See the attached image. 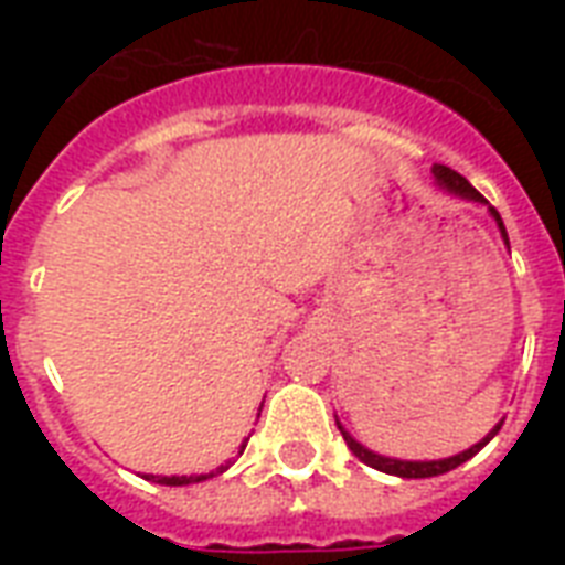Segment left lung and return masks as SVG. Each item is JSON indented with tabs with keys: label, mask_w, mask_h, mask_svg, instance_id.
Segmentation results:
<instances>
[{
	"label": "left lung",
	"mask_w": 565,
	"mask_h": 565,
	"mask_svg": "<svg viewBox=\"0 0 565 565\" xmlns=\"http://www.w3.org/2000/svg\"><path fill=\"white\" fill-rule=\"evenodd\" d=\"M430 175H434V181H437L439 190H446L448 195H457V199H463V202H475V204H487V211H490V216L495 220V225H499L501 231V239H504V246L510 248V239H508V228H504V222H501L499 211L492 207L487 199H483L478 190L469 184V181L460 175V172L448 170V167H443V163H434L430 167ZM504 422V419H501ZM501 422L495 425V428L487 434V437L481 439V443H475V446H469L466 451H460V455H451V457H443V460H398V457H386V455H377V451H372V448H366L363 443H358V439L349 434V430L337 422V428H340V434H343L345 446L352 448V455L358 457V460H363L366 466H372V469H377V472H386V475H395V478H434V475H443V472H451V469H457L460 463H466L469 457H475L478 451H481L487 443H490L495 434H499Z\"/></svg>",
	"instance_id": "1"
}]
</instances>
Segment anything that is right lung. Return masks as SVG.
Masks as SVG:
<instances>
[{
	"instance_id": "obj_1",
	"label": "right lung",
	"mask_w": 565,
	"mask_h": 565,
	"mask_svg": "<svg viewBox=\"0 0 565 565\" xmlns=\"http://www.w3.org/2000/svg\"><path fill=\"white\" fill-rule=\"evenodd\" d=\"M264 407V404H260ZM248 439H243V446H239V455H243V448H246ZM231 466V460L225 466H220L216 472H207V475H149V481L154 483H163V487H188V483H199V481H207V478H213V475L225 472Z\"/></svg>"
}]
</instances>
